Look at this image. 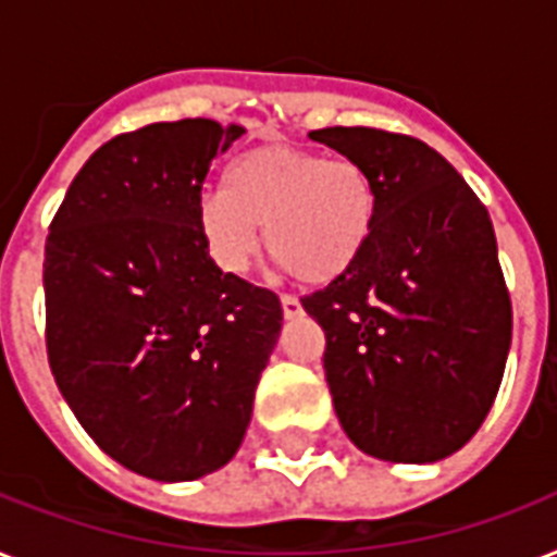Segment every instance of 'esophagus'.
I'll return each instance as SVG.
<instances>
[{
  "label": "esophagus",
  "instance_id": "34e87169",
  "mask_svg": "<svg viewBox=\"0 0 557 557\" xmlns=\"http://www.w3.org/2000/svg\"><path fill=\"white\" fill-rule=\"evenodd\" d=\"M280 304H283V318H286V321H292V318H300V314H304V306H300V300H297L295 295H283L280 297Z\"/></svg>",
  "mask_w": 557,
  "mask_h": 557
}]
</instances>
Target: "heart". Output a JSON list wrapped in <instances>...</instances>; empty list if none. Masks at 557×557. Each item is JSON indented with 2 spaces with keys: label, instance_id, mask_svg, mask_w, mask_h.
<instances>
[{
  "label": "heart",
  "instance_id": "obj_1",
  "mask_svg": "<svg viewBox=\"0 0 557 557\" xmlns=\"http://www.w3.org/2000/svg\"><path fill=\"white\" fill-rule=\"evenodd\" d=\"M379 216L375 182L358 161L269 144L227 168L199 201V231L222 271H243L262 243L306 286L347 274Z\"/></svg>",
  "mask_w": 557,
  "mask_h": 557
}]
</instances>
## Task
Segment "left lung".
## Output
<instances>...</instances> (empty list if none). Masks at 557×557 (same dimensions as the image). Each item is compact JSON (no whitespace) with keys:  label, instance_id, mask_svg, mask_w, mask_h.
Returning a JSON list of instances; mask_svg holds the SVG:
<instances>
[{"label":"left lung","instance_id":"1","mask_svg":"<svg viewBox=\"0 0 557 557\" xmlns=\"http://www.w3.org/2000/svg\"><path fill=\"white\" fill-rule=\"evenodd\" d=\"M375 182L379 216L356 265L304 297L326 335L323 370L341 428L384 462H436L494 405L511 300L492 219L466 178L410 135L312 129Z\"/></svg>","mask_w":557,"mask_h":557}]
</instances>
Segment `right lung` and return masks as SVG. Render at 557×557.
Here are the masks:
<instances>
[{"mask_svg":"<svg viewBox=\"0 0 557 557\" xmlns=\"http://www.w3.org/2000/svg\"><path fill=\"white\" fill-rule=\"evenodd\" d=\"M208 117L117 135L48 227V364L103 454L159 483L227 466L277 347L283 306L222 274L199 231L210 161L243 135Z\"/></svg>","mask_w":557,"mask_h":557,"instance_id":"add662e5","label":"right lung"}]
</instances>
